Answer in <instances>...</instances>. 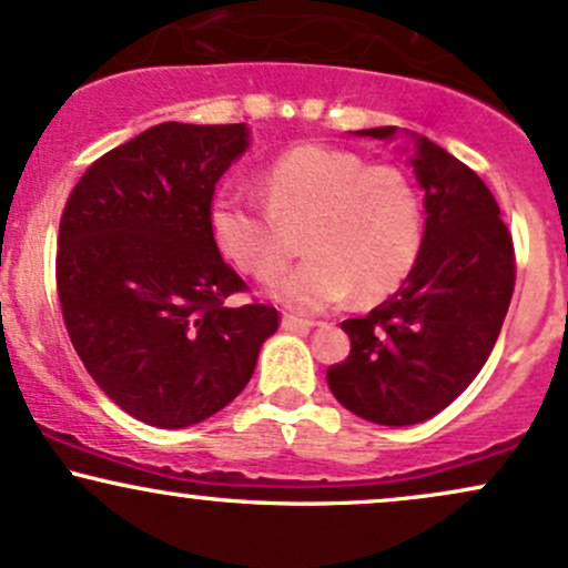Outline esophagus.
I'll use <instances>...</instances> for the list:
<instances>
[{"mask_svg":"<svg viewBox=\"0 0 568 568\" xmlns=\"http://www.w3.org/2000/svg\"><path fill=\"white\" fill-rule=\"evenodd\" d=\"M312 321H306V317H296V315H283V328L285 331H310L312 328Z\"/></svg>","mask_w":568,"mask_h":568,"instance_id":"esophagus-1","label":"esophagus"}]
</instances>
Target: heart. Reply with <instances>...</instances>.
<instances>
[{
    "instance_id": "b5f03b06",
    "label": "heart",
    "mask_w": 568,
    "mask_h": 568,
    "mask_svg": "<svg viewBox=\"0 0 568 568\" xmlns=\"http://www.w3.org/2000/svg\"><path fill=\"white\" fill-rule=\"evenodd\" d=\"M262 184L266 205L237 186L216 192L207 230L226 262L272 283L291 256L283 226L306 219V258L277 288L293 310L321 312L355 291L382 298L406 283L425 221L419 192L400 168L368 165L349 149L298 143L264 168Z\"/></svg>"
}]
</instances>
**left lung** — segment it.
I'll list each match as a JSON object with an SVG mask.
<instances>
[{
  "mask_svg": "<svg viewBox=\"0 0 568 568\" xmlns=\"http://www.w3.org/2000/svg\"><path fill=\"white\" fill-rule=\"evenodd\" d=\"M361 135L393 139L395 128ZM410 165L427 211L419 258L395 296L342 323L352 349L328 368L336 400L387 427L425 422L470 387L515 288L513 234L480 175L425 135Z\"/></svg>",
  "mask_w": 568,
  "mask_h": 568,
  "instance_id": "1",
  "label": "left lung"
}]
</instances>
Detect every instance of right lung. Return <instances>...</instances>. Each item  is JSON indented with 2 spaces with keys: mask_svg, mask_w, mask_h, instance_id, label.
Returning <instances> with one entry per match:
<instances>
[{
  "mask_svg": "<svg viewBox=\"0 0 568 568\" xmlns=\"http://www.w3.org/2000/svg\"><path fill=\"white\" fill-rule=\"evenodd\" d=\"M247 128L162 122L112 149L71 189L55 283L77 355L122 410L152 427L207 419L243 393L275 306L247 291L207 230L216 181Z\"/></svg>",
  "mask_w": 568,
  "mask_h": 568,
  "instance_id": "right-lung-1",
  "label": "right lung"
}]
</instances>
